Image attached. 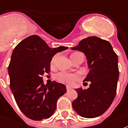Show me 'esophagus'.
Segmentation results:
<instances>
[{
	"mask_svg": "<svg viewBox=\"0 0 128 128\" xmlns=\"http://www.w3.org/2000/svg\"><path fill=\"white\" fill-rule=\"evenodd\" d=\"M66 90H67V92L70 91V90H71V88H70V87H68V86H66Z\"/></svg>",
	"mask_w": 128,
	"mask_h": 128,
	"instance_id": "1",
	"label": "esophagus"
}]
</instances>
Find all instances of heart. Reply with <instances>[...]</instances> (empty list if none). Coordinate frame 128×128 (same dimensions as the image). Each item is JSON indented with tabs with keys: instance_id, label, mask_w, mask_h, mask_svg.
Here are the masks:
<instances>
[{
	"instance_id": "1",
	"label": "heart",
	"mask_w": 128,
	"mask_h": 128,
	"mask_svg": "<svg viewBox=\"0 0 128 128\" xmlns=\"http://www.w3.org/2000/svg\"><path fill=\"white\" fill-rule=\"evenodd\" d=\"M80 54H80L79 52H75V53L71 54V56L80 55ZM55 59H56V56L52 58L51 64H54ZM56 79L58 80L59 82L67 84V85H72L75 81L80 79V76H78V74H68V73H66V72H60L56 75Z\"/></svg>"
}]
</instances>
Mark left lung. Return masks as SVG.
Wrapping results in <instances>:
<instances>
[{"mask_svg": "<svg viewBox=\"0 0 128 128\" xmlns=\"http://www.w3.org/2000/svg\"><path fill=\"white\" fill-rule=\"evenodd\" d=\"M71 48L86 56L90 71L84 81L90 82L88 89H76L78 98L72 107L82 117H98L109 108L116 94L119 78L117 54L108 41L96 36L83 39Z\"/></svg>", "mask_w": 128, "mask_h": 128, "instance_id": "1", "label": "left lung"}]
</instances>
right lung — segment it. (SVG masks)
I'll return each instance as SVG.
<instances>
[{"mask_svg":"<svg viewBox=\"0 0 128 128\" xmlns=\"http://www.w3.org/2000/svg\"><path fill=\"white\" fill-rule=\"evenodd\" d=\"M66 49L61 46L50 48L38 36L32 35L13 50L8 69L10 86L17 105L27 118L37 121L49 118L58 99L66 93L65 85L54 81L45 85L42 76L50 72L52 57Z\"/></svg>","mask_w":128,"mask_h":128,"instance_id":"1","label":"right lung"}]
</instances>
